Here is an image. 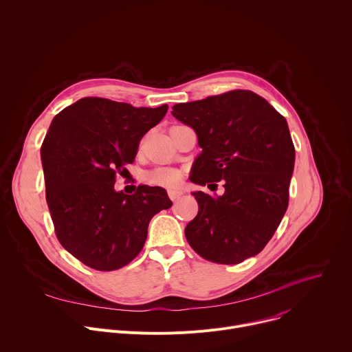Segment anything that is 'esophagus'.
Returning <instances> with one entry per match:
<instances>
[{
  "instance_id": "34e87169",
  "label": "esophagus",
  "mask_w": 352,
  "mask_h": 352,
  "mask_svg": "<svg viewBox=\"0 0 352 352\" xmlns=\"http://www.w3.org/2000/svg\"><path fill=\"white\" fill-rule=\"evenodd\" d=\"M181 195H182L181 190H168V196H170V199L173 200V202H174V200H177Z\"/></svg>"
}]
</instances>
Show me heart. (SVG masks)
I'll list each match as a JSON object with an SVG mask.
<instances>
[{
    "label": "heart",
    "mask_w": 352,
    "mask_h": 352,
    "mask_svg": "<svg viewBox=\"0 0 352 352\" xmlns=\"http://www.w3.org/2000/svg\"><path fill=\"white\" fill-rule=\"evenodd\" d=\"M146 182L152 185H160L170 189H175L182 184L184 174L181 170L173 167H159L152 171H148L144 175Z\"/></svg>",
    "instance_id": "1"
}]
</instances>
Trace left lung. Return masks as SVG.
Here are the masks:
<instances>
[{
  "label": "left lung",
  "instance_id": "8db88e82",
  "mask_svg": "<svg viewBox=\"0 0 352 352\" xmlns=\"http://www.w3.org/2000/svg\"><path fill=\"white\" fill-rule=\"evenodd\" d=\"M173 116L195 129L202 147L190 181L210 189L223 181L226 189L216 199L192 193L199 212L185 228L190 248L220 265L258 255L288 208L295 147L285 118L239 89L175 104Z\"/></svg>",
  "mask_w": 352,
  "mask_h": 352
}]
</instances>
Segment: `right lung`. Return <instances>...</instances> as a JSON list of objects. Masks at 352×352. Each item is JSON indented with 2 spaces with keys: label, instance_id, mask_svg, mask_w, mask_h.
I'll return each instance as SVG.
<instances>
[{
  "label": "right lung",
  "instance_id": "1",
  "mask_svg": "<svg viewBox=\"0 0 352 352\" xmlns=\"http://www.w3.org/2000/svg\"><path fill=\"white\" fill-rule=\"evenodd\" d=\"M168 106L136 109L103 97H83L58 113L41 144L45 199L56 235L83 265L113 272L131 263L147 227L173 202L159 186L116 192L117 175L132 164L143 135Z\"/></svg>",
  "mask_w": 352,
  "mask_h": 352
}]
</instances>
